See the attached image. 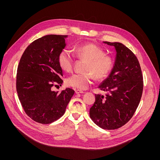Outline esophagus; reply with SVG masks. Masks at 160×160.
<instances>
[{"label":"esophagus","instance_id":"obj_1","mask_svg":"<svg viewBox=\"0 0 160 160\" xmlns=\"http://www.w3.org/2000/svg\"><path fill=\"white\" fill-rule=\"evenodd\" d=\"M75 93L76 94H79V93H83V91L79 90V89H77L75 90Z\"/></svg>","mask_w":160,"mask_h":160}]
</instances>
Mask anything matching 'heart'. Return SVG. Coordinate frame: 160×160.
<instances>
[{
    "label": "heart",
    "instance_id": "b5f03b06",
    "mask_svg": "<svg viewBox=\"0 0 160 160\" xmlns=\"http://www.w3.org/2000/svg\"><path fill=\"white\" fill-rule=\"evenodd\" d=\"M76 56L87 61L83 69L84 72L73 74L66 79V84L74 89L84 90L93 82L94 77L102 80L108 77L113 67V58L104 54V50L93 43H86L75 48ZM74 58L68 49L63 48L58 56V63L61 69L70 71ZM95 77H94V76Z\"/></svg>",
    "mask_w": 160,
    "mask_h": 160
}]
</instances>
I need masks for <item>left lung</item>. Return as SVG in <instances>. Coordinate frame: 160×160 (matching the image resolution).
<instances>
[{
	"mask_svg": "<svg viewBox=\"0 0 160 160\" xmlns=\"http://www.w3.org/2000/svg\"><path fill=\"white\" fill-rule=\"evenodd\" d=\"M116 50L114 65L98 88L107 94L95 95L89 110L90 118L105 130L117 129L127 123L139 104L143 89L141 67L137 57L119 42L104 41Z\"/></svg>",
	"mask_w": 160,
	"mask_h": 160,
	"instance_id": "8db88e82",
	"label": "left lung"
}]
</instances>
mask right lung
I'll return each mask as SVG.
<instances>
[{
	"mask_svg": "<svg viewBox=\"0 0 160 160\" xmlns=\"http://www.w3.org/2000/svg\"><path fill=\"white\" fill-rule=\"evenodd\" d=\"M67 36L47 35L30 43L23 52L18 67L16 89L27 115L41 124H50L65 113L74 91L66 88L59 93L52 90L62 84L59 53L66 46Z\"/></svg>",
	"mask_w": 160,
	"mask_h": 160,
	"instance_id": "1",
	"label": "right lung"
}]
</instances>
